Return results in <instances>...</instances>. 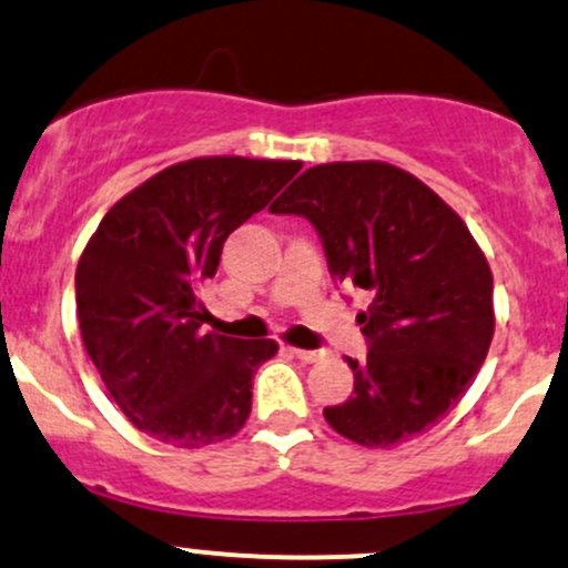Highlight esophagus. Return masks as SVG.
I'll use <instances>...</instances> for the list:
<instances>
[{
	"instance_id": "34e87169",
	"label": "esophagus",
	"mask_w": 568,
	"mask_h": 568,
	"mask_svg": "<svg viewBox=\"0 0 568 568\" xmlns=\"http://www.w3.org/2000/svg\"><path fill=\"white\" fill-rule=\"evenodd\" d=\"M291 351H294V356H296V359H300V362H304V364H313V362H321V359H324V351H304V348H291Z\"/></svg>"
}]
</instances>
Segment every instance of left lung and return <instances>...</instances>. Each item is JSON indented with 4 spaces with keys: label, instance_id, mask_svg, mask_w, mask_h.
<instances>
[{
    "label": "left lung",
    "instance_id": "left-lung-1",
    "mask_svg": "<svg viewBox=\"0 0 568 568\" xmlns=\"http://www.w3.org/2000/svg\"><path fill=\"white\" fill-rule=\"evenodd\" d=\"M268 212L307 217L334 277L373 296L356 315L367 359L345 356L354 394L326 422L389 449L444 419L495 332L493 272L455 209L408 171L362 160L307 169Z\"/></svg>",
    "mask_w": 568,
    "mask_h": 568
}]
</instances>
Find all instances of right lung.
I'll use <instances>...</instances> for the list:
<instances>
[{
    "label": "right lung",
    "instance_id": "obj_1",
    "mask_svg": "<svg viewBox=\"0 0 568 568\" xmlns=\"http://www.w3.org/2000/svg\"><path fill=\"white\" fill-rule=\"evenodd\" d=\"M300 160L195 158L130 190L100 220L75 268L89 359L141 433L204 449L244 427L253 375L274 339L201 329V283L231 231L300 174Z\"/></svg>",
    "mask_w": 568,
    "mask_h": 568
}]
</instances>
